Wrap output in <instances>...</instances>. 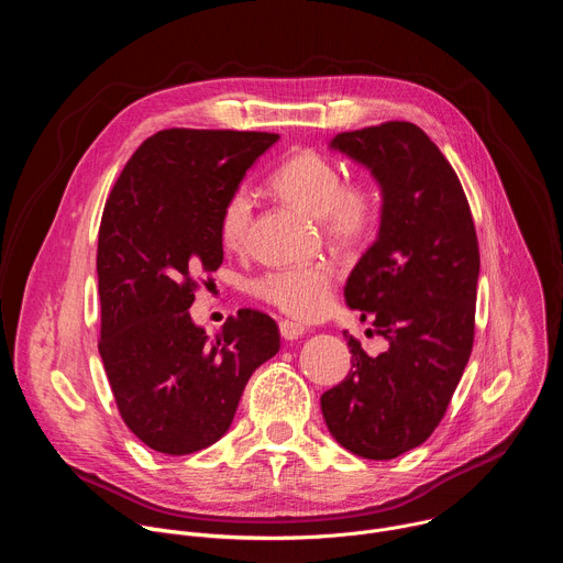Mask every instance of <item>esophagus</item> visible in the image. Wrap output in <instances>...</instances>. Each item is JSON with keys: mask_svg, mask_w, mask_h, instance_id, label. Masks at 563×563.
Masks as SVG:
<instances>
[{"mask_svg": "<svg viewBox=\"0 0 563 563\" xmlns=\"http://www.w3.org/2000/svg\"><path fill=\"white\" fill-rule=\"evenodd\" d=\"M280 336L285 341H298L305 334V328L298 323H291V320H280Z\"/></svg>", "mask_w": 563, "mask_h": 563, "instance_id": "esophagus-1", "label": "esophagus"}]
</instances>
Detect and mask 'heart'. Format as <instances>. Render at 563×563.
I'll return each instance as SVG.
<instances>
[{
  "mask_svg": "<svg viewBox=\"0 0 563 563\" xmlns=\"http://www.w3.org/2000/svg\"><path fill=\"white\" fill-rule=\"evenodd\" d=\"M272 187L298 211L320 220L330 240L345 247L367 240L378 220V196L365 185H345L343 174L316 151H298L276 169ZM252 194L238 187L220 211V240L229 250H240L252 220ZM254 291L296 320H316L332 305L334 272L328 265H305L261 276Z\"/></svg>",
  "mask_w": 563,
  "mask_h": 563,
  "instance_id": "1",
  "label": "heart"
}]
</instances>
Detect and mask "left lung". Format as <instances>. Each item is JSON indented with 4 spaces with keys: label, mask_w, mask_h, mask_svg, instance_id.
Instances as JSON below:
<instances>
[{
    "label": "left lung",
    "mask_w": 563,
    "mask_h": 563,
    "mask_svg": "<svg viewBox=\"0 0 563 563\" xmlns=\"http://www.w3.org/2000/svg\"><path fill=\"white\" fill-rule=\"evenodd\" d=\"M380 189V224L345 285L387 350L347 339L352 369L320 396L330 434L352 454L396 459L443 419L474 341L478 243L463 187L412 122L339 133L330 142Z\"/></svg>",
    "instance_id": "left-lung-1"
}]
</instances>
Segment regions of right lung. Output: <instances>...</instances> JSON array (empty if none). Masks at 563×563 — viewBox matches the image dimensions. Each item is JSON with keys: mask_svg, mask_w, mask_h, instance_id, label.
<instances>
[{"mask_svg": "<svg viewBox=\"0 0 563 563\" xmlns=\"http://www.w3.org/2000/svg\"><path fill=\"white\" fill-rule=\"evenodd\" d=\"M276 133L167 129L120 174L98 235L100 356L126 428L183 456L231 426L250 376L280 350L274 318L240 309L209 339L196 278L222 265L220 211Z\"/></svg>", "mask_w": 563, "mask_h": 563, "instance_id": "right-lung-1", "label": "right lung"}]
</instances>
